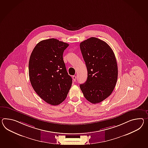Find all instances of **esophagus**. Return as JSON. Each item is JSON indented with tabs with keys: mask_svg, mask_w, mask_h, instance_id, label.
<instances>
[{
	"mask_svg": "<svg viewBox=\"0 0 148 148\" xmlns=\"http://www.w3.org/2000/svg\"><path fill=\"white\" fill-rule=\"evenodd\" d=\"M72 78L73 79V81H74V82L76 81V76H73Z\"/></svg>",
	"mask_w": 148,
	"mask_h": 148,
	"instance_id": "1",
	"label": "esophagus"
}]
</instances>
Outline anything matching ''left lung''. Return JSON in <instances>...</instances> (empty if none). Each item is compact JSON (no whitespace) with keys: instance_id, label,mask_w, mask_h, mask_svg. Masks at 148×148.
<instances>
[{"instance_id":"left-lung-1","label":"left lung","mask_w":148,"mask_h":148,"mask_svg":"<svg viewBox=\"0 0 148 148\" xmlns=\"http://www.w3.org/2000/svg\"><path fill=\"white\" fill-rule=\"evenodd\" d=\"M88 71L86 82L79 87L84 97L99 103L112 94L118 79V66L111 47L102 40L91 37L79 45Z\"/></svg>"}]
</instances>
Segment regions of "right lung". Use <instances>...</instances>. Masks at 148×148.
Returning <instances> with one entry per match:
<instances>
[{"instance_id": "right-lung-1", "label": "right lung", "mask_w": 148, "mask_h": 148, "mask_svg": "<svg viewBox=\"0 0 148 148\" xmlns=\"http://www.w3.org/2000/svg\"><path fill=\"white\" fill-rule=\"evenodd\" d=\"M69 44L54 38L40 42L29 61V79L34 90L49 104L58 105L65 100L72 86L63 60Z\"/></svg>"}]
</instances>
